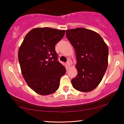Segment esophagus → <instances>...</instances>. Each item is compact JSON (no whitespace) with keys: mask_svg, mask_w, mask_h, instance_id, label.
Here are the masks:
<instances>
[{"mask_svg":"<svg viewBox=\"0 0 124 124\" xmlns=\"http://www.w3.org/2000/svg\"><path fill=\"white\" fill-rule=\"evenodd\" d=\"M67 65L68 66V67H70L71 65V62L70 61H68V62H67Z\"/></svg>","mask_w":124,"mask_h":124,"instance_id":"esophagus-1","label":"esophagus"}]
</instances>
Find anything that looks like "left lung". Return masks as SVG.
<instances>
[{
    "mask_svg": "<svg viewBox=\"0 0 124 124\" xmlns=\"http://www.w3.org/2000/svg\"><path fill=\"white\" fill-rule=\"evenodd\" d=\"M76 52L77 75L72 79L76 90L87 93L95 89L108 67V47L96 32L83 28L66 30Z\"/></svg>",
    "mask_w": 124,
    "mask_h": 124,
    "instance_id": "left-lung-1",
    "label": "left lung"
}]
</instances>
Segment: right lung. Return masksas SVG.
Segmentation results:
<instances>
[{
  "mask_svg": "<svg viewBox=\"0 0 124 124\" xmlns=\"http://www.w3.org/2000/svg\"><path fill=\"white\" fill-rule=\"evenodd\" d=\"M65 30L36 28L25 37L18 52L22 74L28 85L37 94L47 95L59 89L66 69L57 61L55 46Z\"/></svg>",
  "mask_w": 124,
  "mask_h": 124,
  "instance_id": "1",
  "label": "right lung"
}]
</instances>
